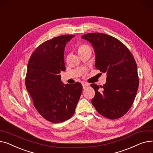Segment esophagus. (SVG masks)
Segmentation results:
<instances>
[{"instance_id":"esophagus-1","label":"esophagus","mask_w":153,"mask_h":153,"mask_svg":"<svg viewBox=\"0 0 153 153\" xmlns=\"http://www.w3.org/2000/svg\"><path fill=\"white\" fill-rule=\"evenodd\" d=\"M88 86H89V84L86 83V82H83L82 83V87H83V89H85V88Z\"/></svg>"}]
</instances>
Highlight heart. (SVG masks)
I'll return each instance as SVG.
<instances>
[{
    "label": "heart",
    "instance_id": "heart-1",
    "mask_svg": "<svg viewBox=\"0 0 153 153\" xmlns=\"http://www.w3.org/2000/svg\"><path fill=\"white\" fill-rule=\"evenodd\" d=\"M78 53H81L87 51H91V48H90V46L87 45L85 44H82L81 45H79L78 46Z\"/></svg>",
    "mask_w": 153,
    "mask_h": 153
}]
</instances>
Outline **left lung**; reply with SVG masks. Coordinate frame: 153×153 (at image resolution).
<instances>
[{"label":"left lung","instance_id":"1","mask_svg":"<svg viewBox=\"0 0 153 153\" xmlns=\"http://www.w3.org/2000/svg\"><path fill=\"white\" fill-rule=\"evenodd\" d=\"M82 38L94 48L95 68L107 72V82L103 86L91 85L95 93L92 105L99 114L107 118L123 117L131 108L139 85L134 57L123 43L107 34L90 33Z\"/></svg>","mask_w":153,"mask_h":153}]
</instances>
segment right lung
Instances as JSON below:
<instances>
[{
  "mask_svg": "<svg viewBox=\"0 0 153 153\" xmlns=\"http://www.w3.org/2000/svg\"><path fill=\"white\" fill-rule=\"evenodd\" d=\"M74 35H64L40 45L29 59L25 85L33 105L52 123L66 121L74 114L82 86L78 82L64 85L59 74L65 71L64 48Z\"/></svg>",
  "mask_w": 153,
  "mask_h": 153,
  "instance_id": "obj_1",
  "label": "right lung"
}]
</instances>
